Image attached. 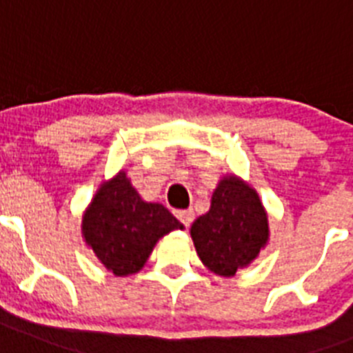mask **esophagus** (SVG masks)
Wrapping results in <instances>:
<instances>
[{
	"instance_id": "obj_1",
	"label": "esophagus",
	"mask_w": 353,
	"mask_h": 353,
	"mask_svg": "<svg viewBox=\"0 0 353 353\" xmlns=\"http://www.w3.org/2000/svg\"><path fill=\"white\" fill-rule=\"evenodd\" d=\"M177 220L181 221L185 227H190V223L194 221V212L192 210H177L176 212Z\"/></svg>"
}]
</instances>
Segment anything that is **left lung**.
<instances>
[{"mask_svg":"<svg viewBox=\"0 0 353 353\" xmlns=\"http://www.w3.org/2000/svg\"><path fill=\"white\" fill-rule=\"evenodd\" d=\"M190 236L205 268L234 276L268 243V212L254 188L240 177L225 176L212 194L209 212L190 227Z\"/></svg>","mask_w":353,"mask_h":353,"instance_id":"left-lung-1","label":"left lung"}]
</instances>
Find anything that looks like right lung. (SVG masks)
I'll use <instances>...</instances> for the list:
<instances>
[{"instance_id":"obj_1","label":"right lung","mask_w":353,"mask_h":353,"mask_svg":"<svg viewBox=\"0 0 353 353\" xmlns=\"http://www.w3.org/2000/svg\"><path fill=\"white\" fill-rule=\"evenodd\" d=\"M183 225L161 203L144 201L126 172L102 183L82 216V236L115 276L143 269L155 243Z\"/></svg>"}]
</instances>
